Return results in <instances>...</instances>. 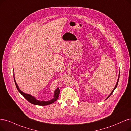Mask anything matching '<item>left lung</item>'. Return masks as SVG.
<instances>
[{"mask_svg": "<svg viewBox=\"0 0 131 131\" xmlns=\"http://www.w3.org/2000/svg\"><path fill=\"white\" fill-rule=\"evenodd\" d=\"M119 76H120V72H119V77H118V81H117V83H116V86H115V88H114V89H113V90L112 91V92L111 93V94L109 95V96H108V97H107V99H108V98H109V97H110V96L111 95V94L113 93V91H114L115 90V89L116 88V87H117V85H118V81H119Z\"/></svg>", "mask_w": 131, "mask_h": 131, "instance_id": "8db88e82", "label": "left lung"}]
</instances>
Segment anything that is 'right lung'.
I'll use <instances>...</instances> for the list:
<instances>
[{
	"instance_id": "right-lung-1",
	"label": "right lung",
	"mask_w": 131,
	"mask_h": 131,
	"mask_svg": "<svg viewBox=\"0 0 131 131\" xmlns=\"http://www.w3.org/2000/svg\"><path fill=\"white\" fill-rule=\"evenodd\" d=\"M13 77H14V82H15V86L18 89L19 92L21 94V95L24 96V97L30 103H31V104H35V105H47L50 104H52L53 103H54V102H56L57 101V100L58 99L59 95V93H60V90L59 88H57L56 90L54 92V98L52 100H51L50 101H39L36 100L35 97H33L32 96L29 95V94H25L24 93H23L22 91L19 89L18 84L16 83L15 80L14 78V74H13Z\"/></svg>"
}]
</instances>
